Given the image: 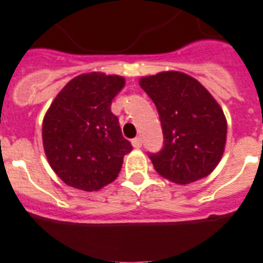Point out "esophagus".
I'll return each instance as SVG.
<instances>
[{
    "label": "esophagus",
    "mask_w": 263,
    "mask_h": 263,
    "mask_svg": "<svg viewBox=\"0 0 263 263\" xmlns=\"http://www.w3.org/2000/svg\"><path fill=\"white\" fill-rule=\"evenodd\" d=\"M132 145L138 149V147H141V145H142V140H141L140 137H137V138H134V140L132 141Z\"/></svg>",
    "instance_id": "1"
}]
</instances>
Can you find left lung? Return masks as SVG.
<instances>
[{
	"instance_id": "8db88e82",
	"label": "left lung",
	"mask_w": 263,
	"mask_h": 263,
	"mask_svg": "<svg viewBox=\"0 0 263 263\" xmlns=\"http://www.w3.org/2000/svg\"><path fill=\"white\" fill-rule=\"evenodd\" d=\"M157 107L164 147L149 155L160 176L176 184L203 179L216 168L226 146L227 121L219 103L195 78L164 71L140 79Z\"/></svg>"
}]
</instances>
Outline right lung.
<instances>
[{
  "mask_svg": "<svg viewBox=\"0 0 263 263\" xmlns=\"http://www.w3.org/2000/svg\"><path fill=\"white\" fill-rule=\"evenodd\" d=\"M125 78L82 73L56 95L43 121V145L53 172L77 190L99 191L117 179L133 146L123 138L111 101Z\"/></svg>",
  "mask_w": 263,
  "mask_h": 263,
  "instance_id": "1",
  "label": "right lung"
}]
</instances>
